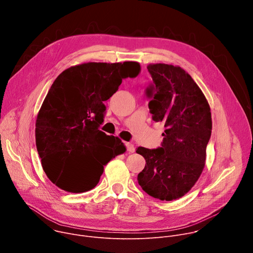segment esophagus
<instances>
[{
  "label": "esophagus",
  "mask_w": 253,
  "mask_h": 253,
  "mask_svg": "<svg viewBox=\"0 0 253 253\" xmlns=\"http://www.w3.org/2000/svg\"><path fill=\"white\" fill-rule=\"evenodd\" d=\"M125 146H126V148H127V150H128V152H130V153L135 152V147H134V145H133L132 143L125 142Z\"/></svg>",
  "instance_id": "34e87169"
}]
</instances>
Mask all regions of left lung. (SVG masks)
I'll return each mask as SVG.
<instances>
[{"label": "left lung", "instance_id": "1", "mask_svg": "<svg viewBox=\"0 0 253 253\" xmlns=\"http://www.w3.org/2000/svg\"><path fill=\"white\" fill-rule=\"evenodd\" d=\"M155 85L147 89L152 97V119L164 125L162 146L138 147L146 160L137 180L150 196L171 201L184 196L197 182L206 159L211 136L210 106L191 76L178 66L157 63L147 66Z\"/></svg>", "mask_w": 253, "mask_h": 253}]
</instances>
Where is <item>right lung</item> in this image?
I'll list each match as a JSON object with an SVG mask.
<instances>
[{
    "label": "right lung",
    "mask_w": 253,
    "mask_h": 253,
    "mask_svg": "<svg viewBox=\"0 0 253 253\" xmlns=\"http://www.w3.org/2000/svg\"><path fill=\"white\" fill-rule=\"evenodd\" d=\"M138 62L72 66L52 84L36 120V146L56 186L82 193L99 182L104 165L126 151L123 142L99 130L109 99L123 79L139 75ZM111 148H109V145ZM110 152L112 155L105 158Z\"/></svg>",
    "instance_id": "right-lung-1"
}]
</instances>
